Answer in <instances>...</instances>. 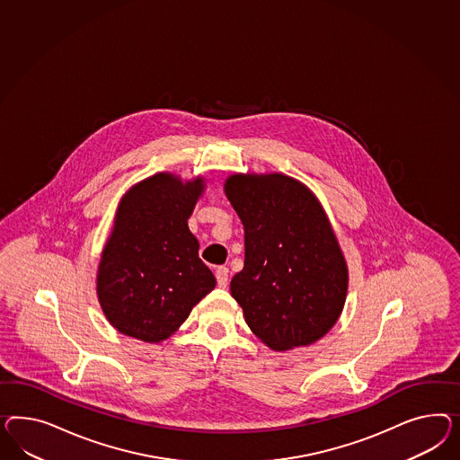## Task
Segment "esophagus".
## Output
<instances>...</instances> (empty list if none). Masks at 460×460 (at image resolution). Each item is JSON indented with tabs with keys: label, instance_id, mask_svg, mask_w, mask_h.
Returning <instances> with one entry per match:
<instances>
[{
	"label": "esophagus",
	"instance_id": "esophagus-1",
	"mask_svg": "<svg viewBox=\"0 0 460 460\" xmlns=\"http://www.w3.org/2000/svg\"><path fill=\"white\" fill-rule=\"evenodd\" d=\"M216 279H217V285L221 286V288H226L227 281H229V270L226 266H219L216 270Z\"/></svg>",
	"mask_w": 460,
	"mask_h": 460
}]
</instances>
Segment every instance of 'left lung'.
I'll return each instance as SVG.
<instances>
[{
    "label": "left lung",
    "mask_w": 460,
    "mask_h": 460,
    "mask_svg": "<svg viewBox=\"0 0 460 460\" xmlns=\"http://www.w3.org/2000/svg\"><path fill=\"white\" fill-rule=\"evenodd\" d=\"M224 189L244 226V268L231 295L251 332L279 351L314 343L336 323L348 289L322 204L283 174H234Z\"/></svg>",
    "instance_id": "obj_1"
}]
</instances>
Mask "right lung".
<instances>
[{
    "mask_svg": "<svg viewBox=\"0 0 460 460\" xmlns=\"http://www.w3.org/2000/svg\"><path fill=\"white\" fill-rule=\"evenodd\" d=\"M202 189L200 177L155 174L122 199L97 276L102 310L120 333L162 341L214 289L187 226Z\"/></svg>",
    "mask_w": 460,
    "mask_h": 460,
    "instance_id": "1",
    "label": "right lung"
}]
</instances>
